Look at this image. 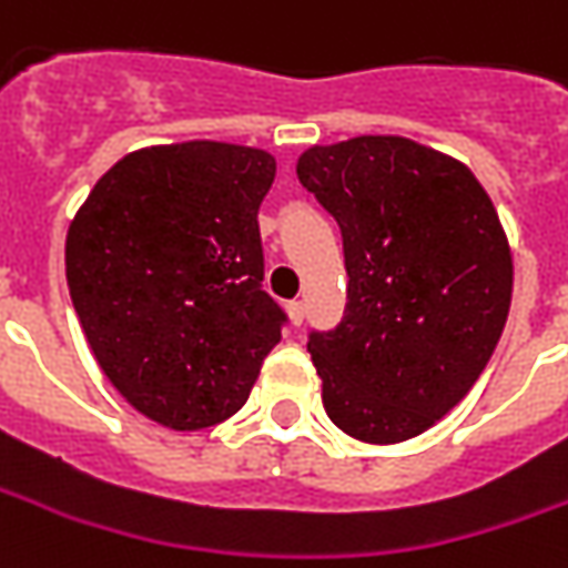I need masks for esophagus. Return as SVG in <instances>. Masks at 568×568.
<instances>
[{
    "label": "esophagus",
    "mask_w": 568,
    "mask_h": 568,
    "mask_svg": "<svg viewBox=\"0 0 568 568\" xmlns=\"http://www.w3.org/2000/svg\"><path fill=\"white\" fill-rule=\"evenodd\" d=\"M285 311H288V320H292L295 326H301V320H304V301H288Z\"/></svg>",
    "instance_id": "esophagus-1"
}]
</instances>
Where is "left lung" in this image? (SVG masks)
I'll return each mask as SVG.
<instances>
[{"label":"left lung","mask_w":568,"mask_h":568,"mask_svg":"<svg viewBox=\"0 0 568 568\" xmlns=\"http://www.w3.org/2000/svg\"><path fill=\"white\" fill-rule=\"evenodd\" d=\"M298 180L342 230L348 304L311 329L323 407L342 432L395 445L457 407L510 314L513 257L473 171L400 136L314 145Z\"/></svg>","instance_id":"obj_1"}]
</instances>
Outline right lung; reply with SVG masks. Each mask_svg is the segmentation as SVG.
<instances>
[{
    "instance_id": "obj_1",
    "label": "right lung",
    "mask_w": 568,
    "mask_h": 568,
    "mask_svg": "<svg viewBox=\"0 0 568 568\" xmlns=\"http://www.w3.org/2000/svg\"><path fill=\"white\" fill-rule=\"evenodd\" d=\"M273 176V154L248 145L139 149L68 230V288L92 354L168 429L233 416L283 338L288 316L264 292L257 226Z\"/></svg>"
}]
</instances>
